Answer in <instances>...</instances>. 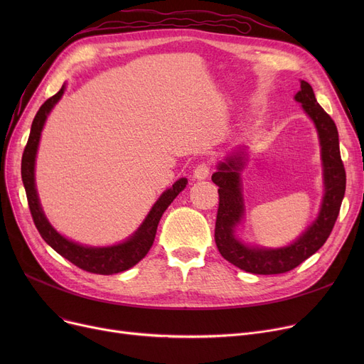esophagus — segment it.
<instances>
[{
	"label": "esophagus",
	"mask_w": 364,
	"mask_h": 364,
	"mask_svg": "<svg viewBox=\"0 0 364 364\" xmlns=\"http://www.w3.org/2000/svg\"><path fill=\"white\" fill-rule=\"evenodd\" d=\"M209 169H211V165L206 164V162H202V164L196 165V166H195V171H193L195 178H198V180H205V178L209 176Z\"/></svg>",
	"instance_id": "34e87169"
}]
</instances>
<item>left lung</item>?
I'll return each mask as SVG.
<instances>
[{
  "label": "left lung",
  "instance_id": "1",
  "mask_svg": "<svg viewBox=\"0 0 364 364\" xmlns=\"http://www.w3.org/2000/svg\"><path fill=\"white\" fill-rule=\"evenodd\" d=\"M295 100L299 102L316 124L321 144V161L324 172V198L317 220L292 245L280 250H259L240 243L233 232L243 215L239 171L243 159L240 155L230 156L218 165L213 181L218 188V211L215 221V243L223 258L254 274H282L294 270L302 261L316 254L328 240L339 215L341 203L346 195V168H343L338 129L333 119L317 103L311 85L301 81V90Z\"/></svg>",
  "mask_w": 364,
  "mask_h": 364
}]
</instances>
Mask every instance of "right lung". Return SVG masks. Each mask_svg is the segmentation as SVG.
Segmentation results:
<instances>
[{
  "label": "right lung",
  "mask_w": 364,
  "mask_h": 364,
  "mask_svg": "<svg viewBox=\"0 0 364 364\" xmlns=\"http://www.w3.org/2000/svg\"><path fill=\"white\" fill-rule=\"evenodd\" d=\"M65 85L60 88L59 92H55L53 97L44 102V105L36 112L31 134L26 143V147L23 150L22 156V180L26 190L28 205L31 209V215L35 223V227L38 232L43 236V239L53 247V250L60 254L63 258L70 261L73 265L80 267L81 270H85L88 273L94 274H114L125 272L131 267L136 265L140 259L146 257L149 250L151 247L153 242H155L158 224L165 213V209L171 205V202L177 198V195L186 187L187 180L180 178L172 184L171 188L159 198V200L151 208L147 218L140 225L139 230L134 233L127 242L107 246V247H91V246H82L75 243L72 240L65 239L62 235L57 233L51 224L47 221L40 200H38L36 188H35V177H33V168H35V156L38 143H40L41 131L44 127V122L47 119V114L53 109V106L60 100L63 95Z\"/></svg>",
  "instance_id": "1"
}]
</instances>
